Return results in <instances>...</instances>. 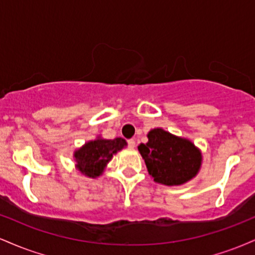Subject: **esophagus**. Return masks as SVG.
I'll return each instance as SVG.
<instances>
[{"instance_id": "1", "label": "esophagus", "mask_w": 255, "mask_h": 255, "mask_svg": "<svg viewBox=\"0 0 255 255\" xmlns=\"http://www.w3.org/2000/svg\"><path fill=\"white\" fill-rule=\"evenodd\" d=\"M127 142H128V147H129V148L135 147V140H134V139H129Z\"/></svg>"}]
</instances>
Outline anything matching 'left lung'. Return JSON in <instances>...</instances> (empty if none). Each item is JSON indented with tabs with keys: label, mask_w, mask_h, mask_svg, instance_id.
Here are the masks:
<instances>
[{
	"label": "left lung",
	"mask_w": 255,
	"mask_h": 255,
	"mask_svg": "<svg viewBox=\"0 0 255 255\" xmlns=\"http://www.w3.org/2000/svg\"><path fill=\"white\" fill-rule=\"evenodd\" d=\"M148 141L137 146L148 174L154 182L178 186L195 177L203 156L191 140L174 135L162 128L148 131Z\"/></svg>",
	"instance_id": "1"
}]
</instances>
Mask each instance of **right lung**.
I'll return each instance as SVG.
<instances>
[{
	"label": "right lung",
	"mask_w": 255,
	"mask_h": 255,
	"mask_svg": "<svg viewBox=\"0 0 255 255\" xmlns=\"http://www.w3.org/2000/svg\"><path fill=\"white\" fill-rule=\"evenodd\" d=\"M127 146V141L122 137L113 140L97 139L87 141L83 147L74 152L77 169L87 177H97L103 174L105 166L110 162L114 154Z\"/></svg>",
	"instance_id": "obj_1"
}]
</instances>
